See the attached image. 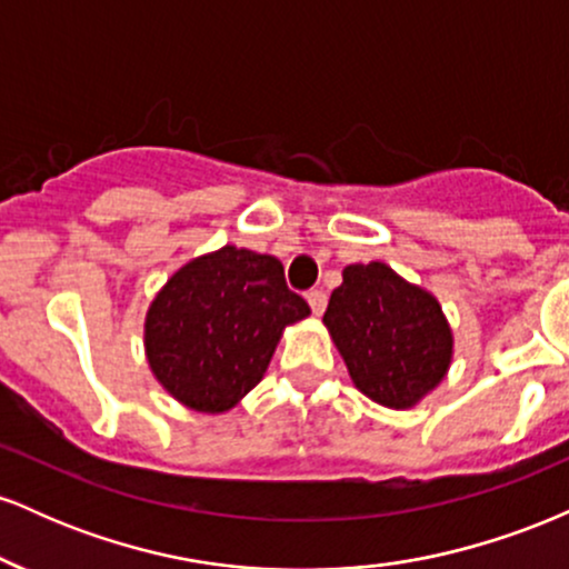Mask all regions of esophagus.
I'll return each instance as SVG.
<instances>
[{"instance_id":"1","label":"esophagus","mask_w":569,"mask_h":569,"mask_svg":"<svg viewBox=\"0 0 569 569\" xmlns=\"http://www.w3.org/2000/svg\"><path fill=\"white\" fill-rule=\"evenodd\" d=\"M307 302H310L312 312H316V316H323L326 302H329V297H326L323 289H312L310 293H307Z\"/></svg>"}]
</instances>
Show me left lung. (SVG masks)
Returning a JSON list of instances; mask_svg holds the SVG:
<instances>
[{"label": "left lung", "mask_w": 569, "mask_h": 569, "mask_svg": "<svg viewBox=\"0 0 569 569\" xmlns=\"http://www.w3.org/2000/svg\"><path fill=\"white\" fill-rule=\"evenodd\" d=\"M323 323L352 385L380 407H417L452 363L455 337L439 299L385 262L345 267Z\"/></svg>", "instance_id": "8db88e82"}]
</instances>
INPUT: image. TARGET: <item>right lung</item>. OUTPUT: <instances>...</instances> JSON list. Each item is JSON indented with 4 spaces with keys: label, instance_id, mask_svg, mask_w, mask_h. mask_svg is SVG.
<instances>
[{
    "label": "right lung",
    "instance_id": "1",
    "mask_svg": "<svg viewBox=\"0 0 569 569\" xmlns=\"http://www.w3.org/2000/svg\"><path fill=\"white\" fill-rule=\"evenodd\" d=\"M307 316L276 257L224 246L168 278L147 310L143 350L176 401L221 415L257 388L286 326Z\"/></svg>",
    "mask_w": 569,
    "mask_h": 569
}]
</instances>
